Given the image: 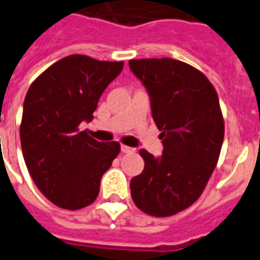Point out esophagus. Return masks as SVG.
Returning a JSON list of instances; mask_svg holds the SVG:
<instances>
[{"mask_svg":"<svg viewBox=\"0 0 260 260\" xmlns=\"http://www.w3.org/2000/svg\"><path fill=\"white\" fill-rule=\"evenodd\" d=\"M120 150H122L123 153H133V152H134V149L130 148V146H126V145H122Z\"/></svg>","mask_w":260,"mask_h":260,"instance_id":"34e87169","label":"esophagus"}]
</instances>
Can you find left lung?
I'll return each instance as SVG.
<instances>
[{
	"label": "left lung",
	"instance_id": "obj_1",
	"mask_svg": "<svg viewBox=\"0 0 260 260\" xmlns=\"http://www.w3.org/2000/svg\"><path fill=\"white\" fill-rule=\"evenodd\" d=\"M128 66L148 90L164 146L158 157L140 150L145 167L130 182L132 198L149 216H174L201 197L220 157L218 96L205 74L182 61L132 59Z\"/></svg>",
	"mask_w": 260,
	"mask_h": 260
}]
</instances>
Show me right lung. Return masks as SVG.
Wrapping results in <instances>:
<instances>
[{"label": "right lung", "mask_w": 260, "mask_h": 260, "mask_svg": "<svg viewBox=\"0 0 260 260\" xmlns=\"http://www.w3.org/2000/svg\"><path fill=\"white\" fill-rule=\"evenodd\" d=\"M123 62L69 55L46 69L27 92L20 124L24 161L54 205L78 210L98 198L103 174L119 154L116 141L99 142L80 130Z\"/></svg>", "instance_id": "obj_1"}]
</instances>
